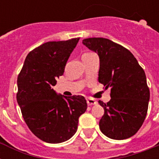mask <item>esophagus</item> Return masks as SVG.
Listing matches in <instances>:
<instances>
[{"label": "esophagus", "instance_id": "1", "mask_svg": "<svg viewBox=\"0 0 159 159\" xmlns=\"http://www.w3.org/2000/svg\"><path fill=\"white\" fill-rule=\"evenodd\" d=\"M87 102L88 106H92V105L97 104V102L94 99H92V98H87Z\"/></svg>", "mask_w": 159, "mask_h": 159}]
</instances>
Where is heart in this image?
I'll use <instances>...</instances> for the list:
<instances>
[{
	"mask_svg": "<svg viewBox=\"0 0 159 159\" xmlns=\"http://www.w3.org/2000/svg\"><path fill=\"white\" fill-rule=\"evenodd\" d=\"M90 53H87L86 54H90Z\"/></svg>",
	"mask_w": 159,
	"mask_h": 159,
	"instance_id": "heart-1",
	"label": "heart"
}]
</instances>
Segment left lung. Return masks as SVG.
<instances>
[{
    "instance_id": "left-lung-1",
    "label": "left lung",
    "mask_w": 159,
    "mask_h": 159,
    "mask_svg": "<svg viewBox=\"0 0 159 159\" xmlns=\"http://www.w3.org/2000/svg\"><path fill=\"white\" fill-rule=\"evenodd\" d=\"M82 43L99 55L98 81L105 89L111 88V101L98 102L105 111L100 129L113 139L130 138L148 111L150 92L145 72L130 51L108 39H85Z\"/></svg>"
}]
</instances>
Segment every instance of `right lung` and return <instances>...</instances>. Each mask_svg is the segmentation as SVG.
<instances>
[{
	"instance_id": "1",
	"label": "right lung",
	"mask_w": 159,
	"mask_h": 159,
	"mask_svg": "<svg viewBox=\"0 0 159 159\" xmlns=\"http://www.w3.org/2000/svg\"><path fill=\"white\" fill-rule=\"evenodd\" d=\"M78 40L41 44L29 53L19 73L16 99L22 116L31 132L46 143H62L72 138L80 116L87 108L84 97H62L53 89Z\"/></svg>"
}]
</instances>
